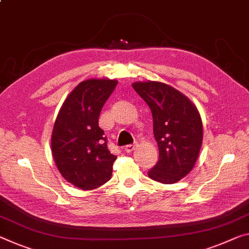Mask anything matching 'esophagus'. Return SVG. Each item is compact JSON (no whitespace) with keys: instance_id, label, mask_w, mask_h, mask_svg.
I'll use <instances>...</instances> for the list:
<instances>
[{"instance_id":"1","label":"esophagus","mask_w":249,"mask_h":249,"mask_svg":"<svg viewBox=\"0 0 249 249\" xmlns=\"http://www.w3.org/2000/svg\"><path fill=\"white\" fill-rule=\"evenodd\" d=\"M135 148H136V144H128V146H125L124 148V151H125V152H127V154H129V152H131V151L135 150Z\"/></svg>"}]
</instances>
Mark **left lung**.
Returning a JSON list of instances; mask_svg holds the SVG:
<instances>
[{"label":"left lung","mask_w":249,"mask_h":249,"mask_svg":"<svg viewBox=\"0 0 249 249\" xmlns=\"http://www.w3.org/2000/svg\"><path fill=\"white\" fill-rule=\"evenodd\" d=\"M152 113L154 135L159 148V160L149 170L152 180L175 183L186 177L199 155L202 122L196 106L185 94L159 81L132 83Z\"/></svg>","instance_id":"left-lung-1"}]
</instances>
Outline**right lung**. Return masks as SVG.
<instances>
[{"label":"right lung","instance_id":"obj_1","mask_svg":"<svg viewBox=\"0 0 249 249\" xmlns=\"http://www.w3.org/2000/svg\"><path fill=\"white\" fill-rule=\"evenodd\" d=\"M118 81L89 79L80 82L64 100L53 125L52 157L68 182L82 190L102 186L111 178L117 157L107 147L99 116Z\"/></svg>","mask_w":249,"mask_h":249}]
</instances>
